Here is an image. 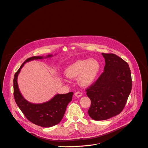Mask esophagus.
I'll list each match as a JSON object with an SVG mask.
<instances>
[{
    "instance_id": "esophagus-1",
    "label": "esophagus",
    "mask_w": 148,
    "mask_h": 148,
    "mask_svg": "<svg viewBox=\"0 0 148 148\" xmlns=\"http://www.w3.org/2000/svg\"><path fill=\"white\" fill-rule=\"evenodd\" d=\"M82 95H83L82 93L81 92H80V91H77V92H76L75 93V97H82Z\"/></svg>"
}]
</instances>
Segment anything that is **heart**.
Listing matches in <instances>:
<instances>
[{"mask_svg": "<svg viewBox=\"0 0 148 148\" xmlns=\"http://www.w3.org/2000/svg\"><path fill=\"white\" fill-rule=\"evenodd\" d=\"M100 69L99 62L95 59L79 60L65 69V75L66 77L72 79L79 76L78 82L80 85L87 87L94 82Z\"/></svg>", "mask_w": 148, "mask_h": 148, "instance_id": "b5f03b06", "label": "heart"}]
</instances>
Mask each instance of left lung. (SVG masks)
<instances>
[{"instance_id":"8db88e82","label":"left lung","mask_w":148,"mask_h":148,"mask_svg":"<svg viewBox=\"0 0 148 148\" xmlns=\"http://www.w3.org/2000/svg\"><path fill=\"white\" fill-rule=\"evenodd\" d=\"M105 58L104 71L86 89L91 101L89 117L100 121L119 114L126 103L132 89L131 70L128 64L114 54L101 53Z\"/></svg>"}]
</instances>
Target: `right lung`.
<instances>
[{"label": "right lung", "instance_id": "obj_1", "mask_svg": "<svg viewBox=\"0 0 148 148\" xmlns=\"http://www.w3.org/2000/svg\"><path fill=\"white\" fill-rule=\"evenodd\" d=\"M53 56L52 54H49L46 57L34 56L28 58L16 73L13 80L14 97L17 105L29 121L43 127H49L60 123L65 114L68 104L72 100L73 92L57 94L48 101L42 103H33L27 100L22 95L18 86L17 77L27 62L50 58Z\"/></svg>", "mask_w": 148, "mask_h": 148}]
</instances>
